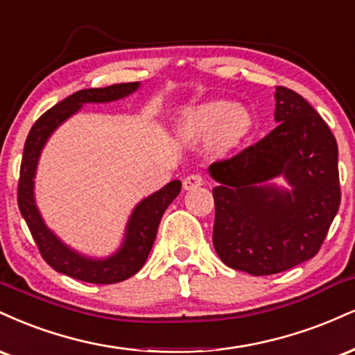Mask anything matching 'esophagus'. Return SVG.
Returning a JSON list of instances; mask_svg holds the SVG:
<instances>
[{
    "mask_svg": "<svg viewBox=\"0 0 355 355\" xmlns=\"http://www.w3.org/2000/svg\"><path fill=\"white\" fill-rule=\"evenodd\" d=\"M204 184V178L201 174H189V176L184 178V181H182V186H184V189H196V187L202 186Z\"/></svg>",
    "mask_w": 355,
    "mask_h": 355,
    "instance_id": "obj_1",
    "label": "esophagus"
}]
</instances>
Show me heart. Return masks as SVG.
I'll return each mask as SVG.
<instances>
[{"instance_id":"b5f03b06","label":"heart","mask_w":355,"mask_h":355,"mask_svg":"<svg viewBox=\"0 0 355 355\" xmlns=\"http://www.w3.org/2000/svg\"><path fill=\"white\" fill-rule=\"evenodd\" d=\"M251 118L244 110L231 103H207L191 110L181 121V132L186 139H211L219 149L232 148L248 135Z\"/></svg>"}]
</instances>
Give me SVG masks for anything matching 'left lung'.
I'll return each instance as SVG.
<instances>
[{
  "instance_id": "left-lung-1",
  "label": "left lung",
  "mask_w": 355,
  "mask_h": 355,
  "mask_svg": "<svg viewBox=\"0 0 355 355\" xmlns=\"http://www.w3.org/2000/svg\"><path fill=\"white\" fill-rule=\"evenodd\" d=\"M277 126L256 144L212 162V244L229 268L270 276L312 259L340 204L337 143L301 94L276 86ZM284 175L291 193L264 185Z\"/></svg>"
}]
</instances>
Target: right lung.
<instances>
[{"label":"right lung","instance_id":"add662e5","mask_svg":"<svg viewBox=\"0 0 355 355\" xmlns=\"http://www.w3.org/2000/svg\"><path fill=\"white\" fill-rule=\"evenodd\" d=\"M139 83H121L106 87H91V89L76 91L74 94L54 104L40 119L33 124L23 149V159L19 168L18 181V207L29 232L40 249L41 257L58 272L91 282V284H116L126 281L144 266L156 239L159 220L171 202L181 193V181H171L162 189L154 193L144 201L137 204L128 224L126 239L123 248L114 256L104 261H93L79 256L66 248L56 236L44 226L40 212L35 206L33 196V178L40 157L41 149L49 135L64 119L74 114L85 103H107L124 98L137 89Z\"/></svg>","mask_w":355,"mask_h":355}]
</instances>
